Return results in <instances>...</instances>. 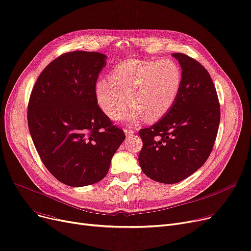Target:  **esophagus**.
Here are the masks:
<instances>
[{
	"label": "esophagus",
	"mask_w": 251,
	"mask_h": 251,
	"mask_svg": "<svg viewBox=\"0 0 251 251\" xmlns=\"http://www.w3.org/2000/svg\"><path fill=\"white\" fill-rule=\"evenodd\" d=\"M124 132H125V134H126V136H129V135H132L135 131H134V130L132 129V128H125L124 129Z\"/></svg>",
	"instance_id": "1"
}]
</instances>
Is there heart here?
Instances as JSON below:
<instances>
[{"mask_svg":"<svg viewBox=\"0 0 251 251\" xmlns=\"http://www.w3.org/2000/svg\"><path fill=\"white\" fill-rule=\"evenodd\" d=\"M182 83L178 65L168 59H131L120 63L110 80L96 84V100L111 118L135 124L147 119L155 122L164 117L176 102ZM132 105L123 111L128 101Z\"/></svg>","mask_w":251,"mask_h":251,"instance_id":"heart-1","label":"heart"}]
</instances>
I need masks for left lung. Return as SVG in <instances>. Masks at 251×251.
<instances>
[{"label":"left lung","instance_id":"8db88e82","mask_svg":"<svg viewBox=\"0 0 251 251\" xmlns=\"http://www.w3.org/2000/svg\"><path fill=\"white\" fill-rule=\"evenodd\" d=\"M181 67L177 99L159 122L140 129L138 161L152 180L176 183L197 171L208 159L221 121L219 97L209 73L196 59L173 53Z\"/></svg>","mask_w":251,"mask_h":251}]
</instances>
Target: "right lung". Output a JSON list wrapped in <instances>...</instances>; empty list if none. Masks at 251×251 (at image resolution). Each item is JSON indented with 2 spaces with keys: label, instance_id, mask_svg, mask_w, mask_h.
Here are the masks:
<instances>
[{
  "label": "right lung",
  "instance_id": "add662e5",
  "mask_svg": "<svg viewBox=\"0 0 251 251\" xmlns=\"http://www.w3.org/2000/svg\"><path fill=\"white\" fill-rule=\"evenodd\" d=\"M100 52L73 51L39 75L27 106L29 133L52 176L70 187L101 180L124 139L96 100V81L105 67Z\"/></svg>",
  "mask_w": 251,
  "mask_h": 251
}]
</instances>
